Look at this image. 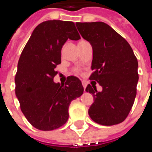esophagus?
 Wrapping results in <instances>:
<instances>
[{
  "label": "esophagus",
  "mask_w": 152,
  "mask_h": 152,
  "mask_svg": "<svg viewBox=\"0 0 152 152\" xmlns=\"http://www.w3.org/2000/svg\"><path fill=\"white\" fill-rule=\"evenodd\" d=\"M82 84H83V89H84V91H85L86 87H87V82H86L85 80H83V81H82Z\"/></svg>",
  "instance_id": "esophagus-1"
}]
</instances>
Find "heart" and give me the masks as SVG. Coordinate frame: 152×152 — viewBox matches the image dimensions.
<instances>
[{
	"label": "heart",
	"instance_id": "b5f03b06",
	"mask_svg": "<svg viewBox=\"0 0 152 152\" xmlns=\"http://www.w3.org/2000/svg\"><path fill=\"white\" fill-rule=\"evenodd\" d=\"M74 71H75V72H76V73H79V72H80V70H79V69H75V70H74Z\"/></svg>",
	"mask_w": 152,
	"mask_h": 152
}]
</instances>
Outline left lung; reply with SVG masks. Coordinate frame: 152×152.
I'll use <instances>...</instances> for the list:
<instances>
[{
  "label": "left lung",
  "mask_w": 152,
  "mask_h": 152,
  "mask_svg": "<svg viewBox=\"0 0 152 152\" xmlns=\"http://www.w3.org/2000/svg\"><path fill=\"white\" fill-rule=\"evenodd\" d=\"M76 25L81 36L92 46L93 72L89 79L102 87L101 92L95 86L86 88L94 96L89 116L100 125H118L128 117L137 95V57L129 42L105 23Z\"/></svg>",
  "instance_id": "left-lung-1"
}]
</instances>
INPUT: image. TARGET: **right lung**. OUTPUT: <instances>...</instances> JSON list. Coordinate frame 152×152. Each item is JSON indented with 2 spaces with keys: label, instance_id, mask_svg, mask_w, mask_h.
I'll list each match as a JSON object with an SVG mask.
<instances>
[{
  "label": "right lung",
  "instance_id": "obj_1",
  "mask_svg": "<svg viewBox=\"0 0 152 152\" xmlns=\"http://www.w3.org/2000/svg\"><path fill=\"white\" fill-rule=\"evenodd\" d=\"M69 39H80L73 22L53 20L41 23L19 59L15 95L25 118L39 130L51 131L64 125L71 102L83 92L81 81L75 76H69L63 84L53 82L62 46Z\"/></svg>",
  "mask_w": 152,
  "mask_h": 152
}]
</instances>
